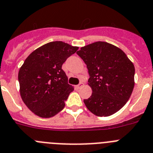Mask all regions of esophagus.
Masks as SVG:
<instances>
[{"label":"esophagus","mask_w":153,"mask_h":153,"mask_svg":"<svg viewBox=\"0 0 153 153\" xmlns=\"http://www.w3.org/2000/svg\"><path fill=\"white\" fill-rule=\"evenodd\" d=\"M83 85H84V84H83V83H82V82H81V83H79V85H75V88H77V89H79V88H81V87Z\"/></svg>","instance_id":"1"}]
</instances>
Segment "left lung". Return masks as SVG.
I'll use <instances>...</instances> for the list:
<instances>
[{"instance_id":"left-lung-1","label":"left lung","mask_w":153,"mask_h":153,"mask_svg":"<svg viewBox=\"0 0 153 153\" xmlns=\"http://www.w3.org/2000/svg\"><path fill=\"white\" fill-rule=\"evenodd\" d=\"M86 65L92 93L84 103L98 117H108L122 108L134 85V66L123 51L106 42H96L77 52Z\"/></svg>"}]
</instances>
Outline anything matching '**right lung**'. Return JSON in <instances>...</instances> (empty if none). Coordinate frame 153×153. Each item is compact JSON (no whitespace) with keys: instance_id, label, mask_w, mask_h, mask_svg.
I'll return each instance as SVG.
<instances>
[{"instance_id":"1","label":"right lung","mask_w":153,"mask_h":153,"mask_svg":"<svg viewBox=\"0 0 153 153\" xmlns=\"http://www.w3.org/2000/svg\"><path fill=\"white\" fill-rule=\"evenodd\" d=\"M79 47L62 41L37 48L19 71L20 95L27 107L40 117L55 116L64 109L74 87L68 83L62 65Z\"/></svg>"}]
</instances>
